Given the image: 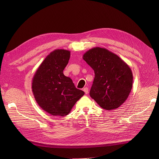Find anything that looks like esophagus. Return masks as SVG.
<instances>
[{
  "instance_id": "obj_1",
  "label": "esophagus",
  "mask_w": 159,
  "mask_h": 159,
  "mask_svg": "<svg viewBox=\"0 0 159 159\" xmlns=\"http://www.w3.org/2000/svg\"><path fill=\"white\" fill-rule=\"evenodd\" d=\"M83 91H84L86 94H88V93L89 90H88V88H84V89H83Z\"/></svg>"
}]
</instances>
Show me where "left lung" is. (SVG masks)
<instances>
[{
  "instance_id": "1",
  "label": "left lung",
  "mask_w": 159,
  "mask_h": 159,
  "mask_svg": "<svg viewBox=\"0 0 159 159\" xmlns=\"http://www.w3.org/2000/svg\"><path fill=\"white\" fill-rule=\"evenodd\" d=\"M82 58L95 72L90 97L104 110L118 108L131 91L133 73L129 66L118 55L104 48H91Z\"/></svg>"
}]
</instances>
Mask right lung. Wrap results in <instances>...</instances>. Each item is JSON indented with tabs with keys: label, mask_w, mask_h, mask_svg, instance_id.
<instances>
[{
	"label": "right lung",
	"mask_w": 159,
	"mask_h": 159,
	"mask_svg": "<svg viewBox=\"0 0 159 159\" xmlns=\"http://www.w3.org/2000/svg\"><path fill=\"white\" fill-rule=\"evenodd\" d=\"M70 58L68 50H54L40 64L32 80V91L36 102L42 109L53 116L69 114L84 95L63 73Z\"/></svg>",
	"instance_id": "right-lung-1"
}]
</instances>
